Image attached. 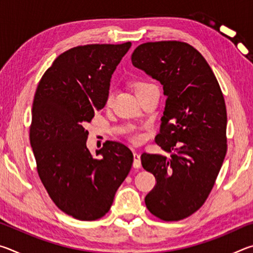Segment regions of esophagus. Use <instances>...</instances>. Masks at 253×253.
<instances>
[{
    "mask_svg": "<svg viewBox=\"0 0 253 253\" xmlns=\"http://www.w3.org/2000/svg\"><path fill=\"white\" fill-rule=\"evenodd\" d=\"M134 168L135 169H139L142 166V163H140V156L137 154L136 152H134Z\"/></svg>",
    "mask_w": 253,
    "mask_h": 253,
    "instance_id": "1",
    "label": "esophagus"
}]
</instances>
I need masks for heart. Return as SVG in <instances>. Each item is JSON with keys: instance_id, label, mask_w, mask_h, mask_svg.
Masks as SVG:
<instances>
[{"instance_id": "b5f03b06", "label": "heart", "mask_w": 253, "mask_h": 253, "mask_svg": "<svg viewBox=\"0 0 253 253\" xmlns=\"http://www.w3.org/2000/svg\"><path fill=\"white\" fill-rule=\"evenodd\" d=\"M147 84H148V83H145V81H137V83L134 84L135 91L138 90L139 88L144 87V85ZM113 98H114V92H113V90H110L108 93H107V98H106V102H107V104H110L111 100H113ZM129 139H130L131 143L138 144V143L142 142L143 136H142V134H140V132H134V134H131V135L129 136Z\"/></svg>"}]
</instances>
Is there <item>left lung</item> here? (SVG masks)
<instances>
[{
    "mask_svg": "<svg viewBox=\"0 0 253 253\" xmlns=\"http://www.w3.org/2000/svg\"><path fill=\"white\" fill-rule=\"evenodd\" d=\"M131 62L160 81L168 97L155 140L170 157H140L156 178L145 203L163 221L183 220L204 204L223 164V93L207 60L185 42H146L134 50Z\"/></svg>",
    "mask_w": 253,
    "mask_h": 253,
    "instance_id": "left-lung-1",
    "label": "left lung"
}]
</instances>
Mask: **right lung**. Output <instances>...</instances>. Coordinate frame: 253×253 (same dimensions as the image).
<instances>
[{
  "label": "right lung",
  "mask_w": 253,
  "mask_h": 253,
  "mask_svg": "<svg viewBox=\"0 0 253 253\" xmlns=\"http://www.w3.org/2000/svg\"><path fill=\"white\" fill-rule=\"evenodd\" d=\"M131 43L87 44L67 50L42 76L32 105L30 143L37 170L54 204L75 219L98 220L109 211L134 156L107 142L93 157L88 130L106 105L111 75Z\"/></svg>",
  "instance_id": "right-lung-1"
}]
</instances>
